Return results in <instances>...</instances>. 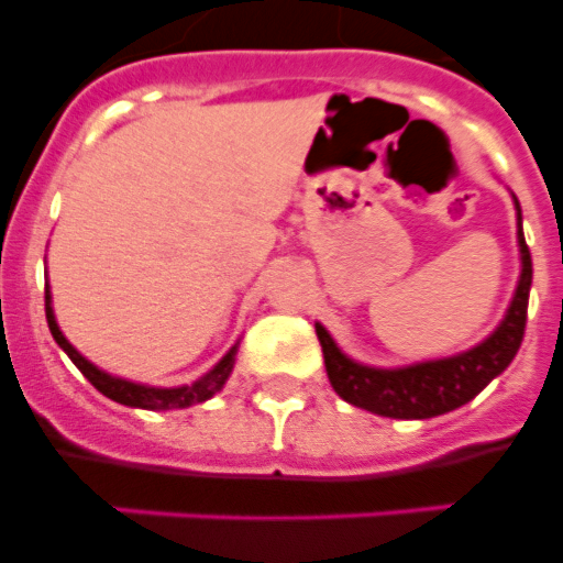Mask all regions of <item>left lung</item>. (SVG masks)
<instances>
[{
	"instance_id": "8db88e82",
	"label": "left lung",
	"mask_w": 563,
	"mask_h": 563,
	"mask_svg": "<svg viewBox=\"0 0 563 563\" xmlns=\"http://www.w3.org/2000/svg\"><path fill=\"white\" fill-rule=\"evenodd\" d=\"M514 203H517L519 214L522 276H519L508 316L494 329L492 338H486L468 352L455 354V357L427 360V363L407 365V368H371V365H360L345 357L332 334L321 323H316L329 383L340 399L376 412V416H388V419H432V416H441V412H450L472 401L494 376L508 368L522 345L530 282H533L530 247L522 234V209H519L517 198Z\"/></svg>"
}]
</instances>
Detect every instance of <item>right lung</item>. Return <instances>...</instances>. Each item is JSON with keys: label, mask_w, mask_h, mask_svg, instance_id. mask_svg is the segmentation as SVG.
Segmentation results:
<instances>
[{"label": "right lung", "mask_w": 563, "mask_h": 563, "mask_svg": "<svg viewBox=\"0 0 563 563\" xmlns=\"http://www.w3.org/2000/svg\"><path fill=\"white\" fill-rule=\"evenodd\" d=\"M44 307H46V323H49V332H53L55 343L69 354L71 363L80 368V374L100 390L102 396L108 399L120 401V405L128 407H142V410H180V407H192L200 405V401L211 399V396L218 394L220 388L225 385V379L231 376V368H234V354H236V345L220 360L214 368L209 371L206 376H200L198 383L192 385H184V388H151V385H139V383H128V379H120V376H111L106 371H100L97 365H91L89 360L82 357L77 352L75 345L64 338V332L58 329L53 316V296H49V287L44 290Z\"/></svg>", "instance_id": "1"}]
</instances>
